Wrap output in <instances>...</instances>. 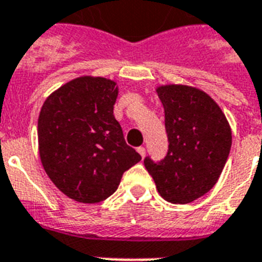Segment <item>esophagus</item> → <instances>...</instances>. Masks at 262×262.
<instances>
[{
    "label": "esophagus",
    "mask_w": 262,
    "mask_h": 262,
    "mask_svg": "<svg viewBox=\"0 0 262 262\" xmlns=\"http://www.w3.org/2000/svg\"><path fill=\"white\" fill-rule=\"evenodd\" d=\"M137 152H139L140 155H141V158H143V159L145 158V148L139 147V148H137Z\"/></svg>",
    "instance_id": "obj_1"
}]
</instances>
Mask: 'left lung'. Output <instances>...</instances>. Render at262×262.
<instances>
[{
    "label": "left lung",
    "mask_w": 262,
    "mask_h": 262,
    "mask_svg": "<svg viewBox=\"0 0 262 262\" xmlns=\"http://www.w3.org/2000/svg\"><path fill=\"white\" fill-rule=\"evenodd\" d=\"M164 107L168 151L160 162L144 164L166 201L189 204L217 182L231 149V129L213 99L187 85L156 90Z\"/></svg>",
    "instance_id": "8db88e82"
}]
</instances>
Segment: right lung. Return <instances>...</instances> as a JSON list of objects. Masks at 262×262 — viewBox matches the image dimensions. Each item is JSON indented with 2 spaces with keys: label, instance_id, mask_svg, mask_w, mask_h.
Instances as JSON below:
<instances>
[{
  "label": "right lung",
  "instance_id": "add662e5",
  "mask_svg": "<svg viewBox=\"0 0 262 262\" xmlns=\"http://www.w3.org/2000/svg\"><path fill=\"white\" fill-rule=\"evenodd\" d=\"M118 88L103 77L67 83L43 103L38 119L43 168L69 199L94 204L110 197L141 156L114 117Z\"/></svg>",
  "mask_w": 262,
  "mask_h": 262
}]
</instances>
